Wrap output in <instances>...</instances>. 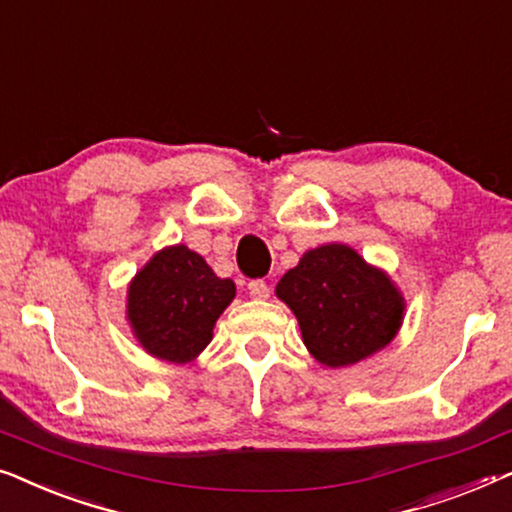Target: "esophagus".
Wrapping results in <instances>:
<instances>
[{
	"instance_id": "esophagus-1",
	"label": "esophagus",
	"mask_w": 512,
	"mask_h": 512,
	"mask_svg": "<svg viewBox=\"0 0 512 512\" xmlns=\"http://www.w3.org/2000/svg\"><path fill=\"white\" fill-rule=\"evenodd\" d=\"M249 296L256 298V300L270 298V286L265 284L263 279H254V282H249Z\"/></svg>"
}]
</instances>
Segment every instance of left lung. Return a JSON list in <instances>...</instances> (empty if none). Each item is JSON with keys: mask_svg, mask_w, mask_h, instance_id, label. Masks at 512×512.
<instances>
[{"mask_svg": "<svg viewBox=\"0 0 512 512\" xmlns=\"http://www.w3.org/2000/svg\"><path fill=\"white\" fill-rule=\"evenodd\" d=\"M275 296L296 314L307 352L328 368L354 366L380 352L405 317L394 279L340 242L305 251L279 279Z\"/></svg>", "mask_w": 512, "mask_h": 512, "instance_id": "left-lung-1", "label": "left lung"}]
</instances>
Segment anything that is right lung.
Segmentation results:
<instances>
[{"label":"right lung","mask_w":512,"mask_h":512,"mask_svg":"<svg viewBox=\"0 0 512 512\" xmlns=\"http://www.w3.org/2000/svg\"><path fill=\"white\" fill-rule=\"evenodd\" d=\"M233 298V279L216 277L186 244H172L132 277L125 317L146 354L181 366L212 342L216 319Z\"/></svg>","instance_id":"right-lung-1"}]
</instances>
